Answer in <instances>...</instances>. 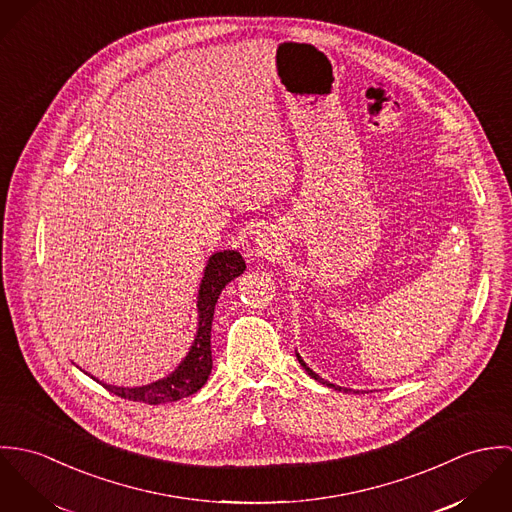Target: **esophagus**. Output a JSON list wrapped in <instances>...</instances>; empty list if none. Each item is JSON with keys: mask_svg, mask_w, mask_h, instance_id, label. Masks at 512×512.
I'll return each instance as SVG.
<instances>
[{"mask_svg": "<svg viewBox=\"0 0 512 512\" xmlns=\"http://www.w3.org/2000/svg\"><path fill=\"white\" fill-rule=\"evenodd\" d=\"M256 252H258L260 256H270V254H274V240H272L268 234H260V236L256 238Z\"/></svg>", "mask_w": 512, "mask_h": 512, "instance_id": "obj_1", "label": "esophagus"}]
</instances>
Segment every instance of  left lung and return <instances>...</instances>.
I'll return each mask as SVG.
<instances>
[{"label":"left lung","mask_w":512,"mask_h":512,"mask_svg":"<svg viewBox=\"0 0 512 512\" xmlns=\"http://www.w3.org/2000/svg\"><path fill=\"white\" fill-rule=\"evenodd\" d=\"M297 361H299V365L303 366V368H305V370H307V374H309V376H311V378H315V380H319V382H321V384H327V386H331V388H335V390H343V388H341V386H335V384H331V382H327V380H323V378H321V376H319V374H315V372H313V370H311V368H309V366L305 365V363H303V361H301V357H299V355H297Z\"/></svg>","instance_id":"8db88e82"}]
</instances>
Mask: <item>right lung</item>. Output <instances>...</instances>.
Listing matches in <instances>:
<instances>
[{
	"instance_id": "1",
	"label": "right lung",
	"mask_w": 512,
	"mask_h": 512,
	"mask_svg": "<svg viewBox=\"0 0 512 512\" xmlns=\"http://www.w3.org/2000/svg\"><path fill=\"white\" fill-rule=\"evenodd\" d=\"M244 270H246V264L236 250L217 252L209 258V264L205 268V276H203V282L199 288V297H197L199 329H197L195 341H193L187 357L181 361V365L177 366L167 378H161L157 382H151V384L140 386V388H122V386L118 388V386H110V384H102V382L100 384L124 400L144 402V404L177 402V400L201 390L211 374V368H213L211 327H213L217 299H219L220 292L224 290V286L228 282H232L234 278H238Z\"/></svg>"
}]
</instances>
